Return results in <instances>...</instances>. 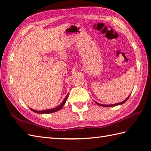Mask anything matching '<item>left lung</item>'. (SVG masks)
I'll use <instances>...</instances> for the list:
<instances>
[{
  "instance_id": "1",
  "label": "left lung",
  "mask_w": 151,
  "mask_h": 151,
  "mask_svg": "<svg viewBox=\"0 0 151 151\" xmlns=\"http://www.w3.org/2000/svg\"><path fill=\"white\" fill-rule=\"evenodd\" d=\"M130 95L131 94H129V96L127 98V99H126L124 101H122V102H120V103H117V104H111V105H104V104H99V103H98V102H96V101H94V102H95L97 105H99V106H101V107H114V106H118V105H121V104H124L126 101H127L128 99H129V98L130 97Z\"/></svg>"
}]
</instances>
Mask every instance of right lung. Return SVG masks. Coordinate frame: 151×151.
<instances>
[{"label": "right lung", "instance_id": "add662e5", "mask_svg": "<svg viewBox=\"0 0 151 151\" xmlns=\"http://www.w3.org/2000/svg\"><path fill=\"white\" fill-rule=\"evenodd\" d=\"M68 95L69 94H68L67 95H66L65 98L64 99V101H62V104L60 105V106H58V107H55L54 109H47V110H44V111H36V110H34V109H32L30 108V109L33 111L34 113H39V114H49V113H54V112H57L59 110H60L63 107V106H64V104H65V101L66 100H67L68 98Z\"/></svg>", "mask_w": 151, "mask_h": 151}]
</instances>
